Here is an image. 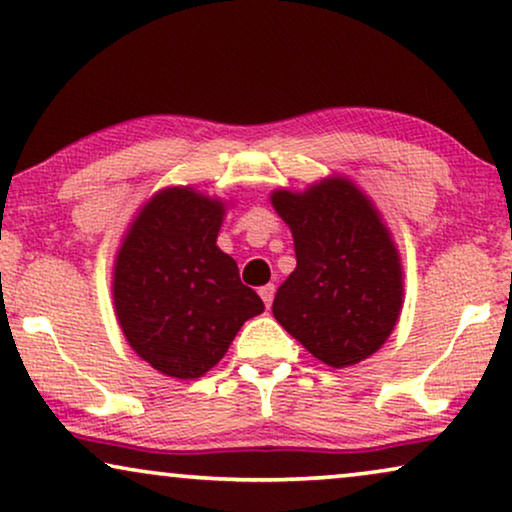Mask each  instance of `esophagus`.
Returning a JSON list of instances; mask_svg holds the SVG:
<instances>
[{
	"label": "esophagus",
	"instance_id": "34e87169",
	"mask_svg": "<svg viewBox=\"0 0 512 512\" xmlns=\"http://www.w3.org/2000/svg\"><path fill=\"white\" fill-rule=\"evenodd\" d=\"M258 293H261L265 307H270V305H272V298H275V284H265V286H261V289H258Z\"/></svg>",
	"mask_w": 512,
	"mask_h": 512
}]
</instances>
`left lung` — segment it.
<instances>
[{
	"mask_svg": "<svg viewBox=\"0 0 512 512\" xmlns=\"http://www.w3.org/2000/svg\"><path fill=\"white\" fill-rule=\"evenodd\" d=\"M289 223L296 270L279 286L272 314L331 368L354 366L384 345L403 303V268L380 214L349 179L305 193L275 191Z\"/></svg>",
	"mask_w": 512,
	"mask_h": 512,
	"instance_id": "1",
	"label": "left lung"
}]
</instances>
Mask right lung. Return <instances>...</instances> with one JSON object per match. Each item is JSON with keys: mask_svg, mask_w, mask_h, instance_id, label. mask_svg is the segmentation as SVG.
<instances>
[{"mask_svg": "<svg viewBox=\"0 0 512 512\" xmlns=\"http://www.w3.org/2000/svg\"><path fill=\"white\" fill-rule=\"evenodd\" d=\"M221 200L165 188L132 221L114 268V305L130 347L158 373L205 375L242 324L265 310L237 263L216 247Z\"/></svg>", "mask_w": 512, "mask_h": 512, "instance_id": "right-lung-1", "label": "right lung"}]
</instances>
